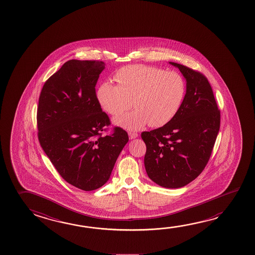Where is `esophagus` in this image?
Wrapping results in <instances>:
<instances>
[{"label": "esophagus", "instance_id": "obj_1", "mask_svg": "<svg viewBox=\"0 0 255 255\" xmlns=\"http://www.w3.org/2000/svg\"><path fill=\"white\" fill-rule=\"evenodd\" d=\"M129 138H138V134L137 132H129Z\"/></svg>", "mask_w": 255, "mask_h": 255}]
</instances>
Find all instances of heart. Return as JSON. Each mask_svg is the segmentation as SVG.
Wrapping results in <instances>:
<instances>
[{
  "label": "heart",
  "instance_id": "obj_1",
  "mask_svg": "<svg viewBox=\"0 0 255 255\" xmlns=\"http://www.w3.org/2000/svg\"><path fill=\"white\" fill-rule=\"evenodd\" d=\"M118 85L104 82L97 90V99L104 111L118 117L130 106L134 108L115 119L117 126L139 129L149 124L161 127L178 113L186 93L183 77L162 68L134 64L115 74Z\"/></svg>",
  "mask_w": 255,
  "mask_h": 255
}]
</instances>
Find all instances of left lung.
<instances>
[{
	"label": "left lung",
	"instance_id": "8db88e82",
	"mask_svg": "<svg viewBox=\"0 0 255 255\" xmlns=\"http://www.w3.org/2000/svg\"><path fill=\"white\" fill-rule=\"evenodd\" d=\"M186 80L178 113L160 128L143 131L148 177L165 188H181L199 176L208 164L220 127V111L210 82L201 72L172 63Z\"/></svg>",
	"mask_w": 255,
	"mask_h": 255
}]
</instances>
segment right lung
<instances>
[{"mask_svg": "<svg viewBox=\"0 0 255 255\" xmlns=\"http://www.w3.org/2000/svg\"><path fill=\"white\" fill-rule=\"evenodd\" d=\"M102 61L70 60L45 81L37 108L38 140L67 183L83 191L103 186L129 140L120 127L103 136L110 119L96 89Z\"/></svg>", "mask_w": 255, "mask_h": 255, "instance_id": "add662e5", "label": "right lung"}]
</instances>
